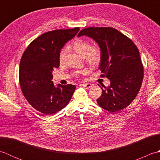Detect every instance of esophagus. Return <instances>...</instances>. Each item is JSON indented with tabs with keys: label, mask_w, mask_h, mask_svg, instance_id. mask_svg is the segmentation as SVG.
<instances>
[{
	"label": "esophagus",
	"mask_w": 160,
	"mask_h": 160,
	"mask_svg": "<svg viewBox=\"0 0 160 160\" xmlns=\"http://www.w3.org/2000/svg\"><path fill=\"white\" fill-rule=\"evenodd\" d=\"M81 85H82V87H85L86 89H89V88H91V87H92V84H89V83H84V84H81Z\"/></svg>",
	"instance_id": "1"
}]
</instances>
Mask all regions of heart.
<instances>
[{"instance_id": "b5f03b06", "label": "heart", "mask_w": 160, "mask_h": 160, "mask_svg": "<svg viewBox=\"0 0 160 160\" xmlns=\"http://www.w3.org/2000/svg\"><path fill=\"white\" fill-rule=\"evenodd\" d=\"M75 52L82 57H84L86 61L91 65H96L100 62L101 59L100 49L97 47H91L89 41L87 40L77 38L74 40L70 45ZM67 53V49L64 48L60 51L59 54V62L63 63ZM85 71H79L78 74H83Z\"/></svg>"}]
</instances>
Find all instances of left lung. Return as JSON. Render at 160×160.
<instances>
[{
  "instance_id": "left-lung-1",
  "label": "left lung",
  "mask_w": 160,
  "mask_h": 160,
  "mask_svg": "<svg viewBox=\"0 0 160 160\" xmlns=\"http://www.w3.org/2000/svg\"><path fill=\"white\" fill-rule=\"evenodd\" d=\"M82 36L98 43L101 52V76L111 82L97 99L98 105L111 112L124 109L137 96L143 80L144 69L138 49L131 39L112 28H85L78 35Z\"/></svg>"
}]
</instances>
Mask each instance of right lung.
Segmentation results:
<instances>
[{
  "mask_svg": "<svg viewBox=\"0 0 160 160\" xmlns=\"http://www.w3.org/2000/svg\"><path fill=\"white\" fill-rule=\"evenodd\" d=\"M80 28L58 29L43 33L29 44L20 62L19 82L24 96L32 107L45 115H53L69 104L76 86L56 87L53 69L59 67V54Z\"/></svg>",
  "mask_w": 160,
  "mask_h": 160,
  "instance_id": "1",
  "label": "right lung"
}]
</instances>
